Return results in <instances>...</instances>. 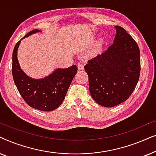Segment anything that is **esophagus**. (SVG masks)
I'll return each mask as SVG.
<instances>
[{
    "instance_id": "esophagus-1",
    "label": "esophagus",
    "mask_w": 156,
    "mask_h": 156,
    "mask_svg": "<svg viewBox=\"0 0 156 156\" xmlns=\"http://www.w3.org/2000/svg\"><path fill=\"white\" fill-rule=\"evenodd\" d=\"M77 67H78L79 70H83L84 69V66H83V65H82V64H79V65H77Z\"/></svg>"
}]
</instances>
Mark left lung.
I'll return each mask as SVG.
<instances>
[{
    "label": "left lung",
    "mask_w": 156,
    "mask_h": 156,
    "mask_svg": "<svg viewBox=\"0 0 156 156\" xmlns=\"http://www.w3.org/2000/svg\"><path fill=\"white\" fill-rule=\"evenodd\" d=\"M114 43L84 66L91 97L100 105L113 107L130 97L140 77V50L122 27L116 25Z\"/></svg>",
    "instance_id": "left-lung-1"
}]
</instances>
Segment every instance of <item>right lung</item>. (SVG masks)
Returning a JSON list of instances; mask_svg holds the SVG:
<instances>
[{"instance_id": "obj_1", "label": "right lung", "mask_w": 156, "mask_h": 156, "mask_svg": "<svg viewBox=\"0 0 156 156\" xmlns=\"http://www.w3.org/2000/svg\"><path fill=\"white\" fill-rule=\"evenodd\" d=\"M40 31L33 30L23 38ZM20 42V40L17 42L12 52V77L19 93L24 101L34 108L43 112L56 109L65 99L70 84L77 72V67L74 65L67 69H57L42 80L30 78L20 69L17 58Z\"/></svg>"}]
</instances>
